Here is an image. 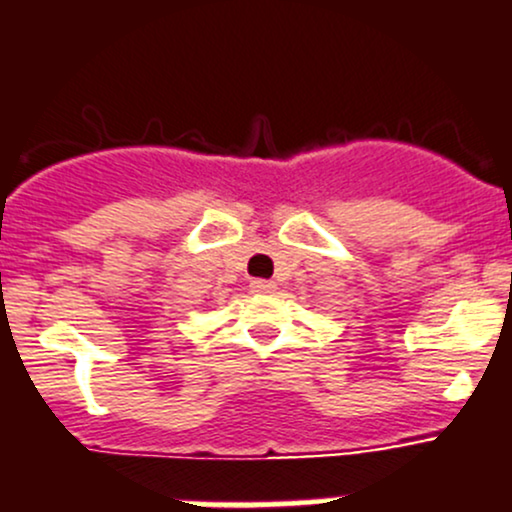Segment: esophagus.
<instances>
[{"mask_svg":"<svg viewBox=\"0 0 512 512\" xmlns=\"http://www.w3.org/2000/svg\"><path fill=\"white\" fill-rule=\"evenodd\" d=\"M250 289L255 294H272L274 289H277V284L270 282V279H252Z\"/></svg>","mask_w":512,"mask_h":512,"instance_id":"1","label":"esophagus"}]
</instances>
